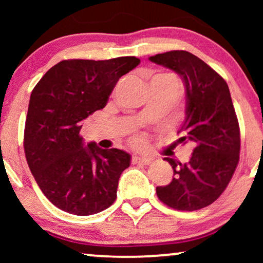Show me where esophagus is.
<instances>
[{"mask_svg":"<svg viewBox=\"0 0 263 263\" xmlns=\"http://www.w3.org/2000/svg\"><path fill=\"white\" fill-rule=\"evenodd\" d=\"M153 159L151 157H147V156H136V157H133L132 161L134 164H149L151 161H152Z\"/></svg>","mask_w":263,"mask_h":263,"instance_id":"34e87169","label":"esophagus"}]
</instances>
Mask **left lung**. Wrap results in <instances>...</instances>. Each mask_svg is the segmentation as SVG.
Here are the masks:
<instances>
[{"instance_id":"1","label":"left lung","mask_w":263,"mask_h":263,"mask_svg":"<svg viewBox=\"0 0 263 263\" xmlns=\"http://www.w3.org/2000/svg\"><path fill=\"white\" fill-rule=\"evenodd\" d=\"M148 60L181 77L186 105L179 141L194 145L188 163L164 158L172 166L174 178L170 184L157 186V195L175 210H200L221 195L239 160V125L229 86L207 63L184 50Z\"/></svg>"}]
</instances>
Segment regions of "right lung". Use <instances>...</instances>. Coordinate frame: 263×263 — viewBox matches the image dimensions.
I'll return each instance as SVG.
<instances>
[{
	"label": "right lung",
	"instance_id": "1",
	"mask_svg": "<svg viewBox=\"0 0 263 263\" xmlns=\"http://www.w3.org/2000/svg\"><path fill=\"white\" fill-rule=\"evenodd\" d=\"M140 64L134 56L66 60L46 71L31 93L24 148L43 194L75 215L99 213L115 202L130 154L84 142L82 121L106 105L117 81Z\"/></svg>",
	"mask_w": 263,
	"mask_h": 263
}]
</instances>
